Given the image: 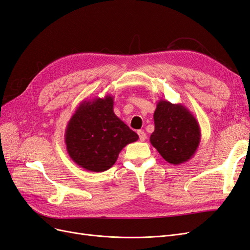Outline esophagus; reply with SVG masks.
<instances>
[{"mask_svg":"<svg viewBox=\"0 0 250 250\" xmlns=\"http://www.w3.org/2000/svg\"><path fill=\"white\" fill-rule=\"evenodd\" d=\"M138 134H139V138H140V141H141V142H144V141L146 140L147 135H146V133L144 132L143 130H139V131H138Z\"/></svg>","mask_w":250,"mask_h":250,"instance_id":"obj_1","label":"esophagus"}]
</instances>
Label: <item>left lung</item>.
Here are the masks:
<instances>
[{"label": "left lung", "instance_id": "1", "mask_svg": "<svg viewBox=\"0 0 250 250\" xmlns=\"http://www.w3.org/2000/svg\"><path fill=\"white\" fill-rule=\"evenodd\" d=\"M154 131L150 143L165 161L180 165L190 161L201 140L197 119L183 104L161 99L153 115Z\"/></svg>", "mask_w": 250, "mask_h": 250}]
</instances>
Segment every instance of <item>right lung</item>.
I'll use <instances>...</instances> for the list:
<instances>
[{"label":"right lung","mask_w":250,"mask_h":250,"mask_svg":"<svg viewBox=\"0 0 250 250\" xmlns=\"http://www.w3.org/2000/svg\"><path fill=\"white\" fill-rule=\"evenodd\" d=\"M139 140L113 112V96L83 100L66 125L64 142L72 161L92 172L111 168L126 145Z\"/></svg>","instance_id":"right-lung-1"}]
</instances>
